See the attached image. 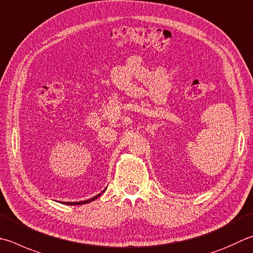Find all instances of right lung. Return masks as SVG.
<instances>
[{
  "instance_id": "right-lung-1",
  "label": "right lung",
  "mask_w": 253,
  "mask_h": 253,
  "mask_svg": "<svg viewBox=\"0 0 253 253\" xmlns=\"http://www.w3.org/2000/svg\"><path fill=\"white\" fill-rule=\"evenodd\" d=\"M100 196V194L99 195H97V196H95L94 198H91V199H88V200H85V201H79V203H65V205H70V206H75V205H83V204H87V203H90V201H93V200H95L96 198H98V197Z\"/></svg>"
}]
</instances>
